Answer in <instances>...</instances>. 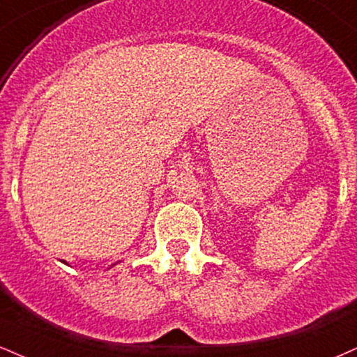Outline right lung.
Here are the masks:
<instances>
[{
  "mask_svg": "<svg viewBox=\"0 0 357 357\" xmlns=\"http://www.w3.org/2000/svg\"><path fill=\"white\" fill-rule=\"evenodd\" d=\"M63 263H64V261H63ZM64 264H68V263H64Z\"/></svg>",
  "mask_w": 357,
  "mask_h": 357,
  "instance_id": "right-lung-1",
  "label": "right lung"
}]
</instances>
